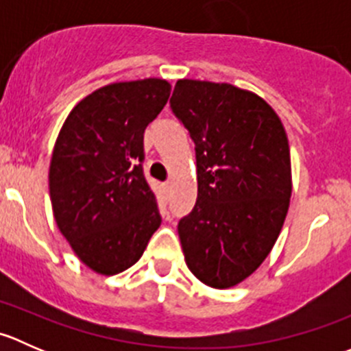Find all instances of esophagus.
Here are the masks:
<instances>
[{
  "instance_id": "1",
  "label": "esophagus",
  "mask_w": 351,
  "mask_h": 351,
  "mask_svg": "<svg viewBox=\"0 0 351 351\" xmlns=\"http://www.w3.org/2000/svg\"><path fill=\"white\" fill-rule=\"evenodd\" d=\"M162 190H165V192H169V183L168 182L162 183Z\"/></svg>"
}]
</instances>
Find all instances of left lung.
I'll return each mask as SVG.
<instances>
[{
  "label": "left lung",
  "mask_w": 351,
  "mask_h": 351,
  "mask_svg": "<svg viewBox=\"0 0 351 351\" xmlns=\"http://www.w3.org/2000/svg\"><path fill=\"white\" fill-rule=\"evenodd\" d=\"M169 105L195 143L197 202L178 222L185 261L205 285L229 289L263 263L284 226L285 129L263 98L228 83L180 80Z\"/></svg>",
  "instance_id": "1"
}]
</instances>
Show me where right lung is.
Masks as SVG:
<instances>
[{
  "instance_id": "1",
  "label": "right lung",
  "mask_w": 351,
  "mask_h": 351,
  "mask_svg": "<svg viewBox=\"0 0 351 351\" xmlns=\"http://www.w3.org/2000/svg\"><path fill=\"white\" fill-rule=\"evenodd\" d=\"M168 81L113 83L67 115L49 168L59 231L91 270L115 275L132 267L161 226L144 176V130L165 108Z\"/></svg>"
}]
</instances>
